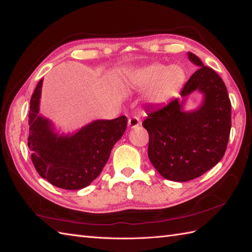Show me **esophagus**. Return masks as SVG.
I'll use <instances>...</instances> for the list:
<instances>
[{
    "label": "esophagus",
    "instance_id": "1",
    "mask_svg": "<svg viewBox=\"0 0 252 252\" xmlns=\"http://www.w3.org/2000/svg\"><path fill=\"white\" fill-rule=\"evenodd\" d=\"M127 125L130 127H136L140 125V120L137 116H133V117H131V118H128Z\"/></svg>",
    "mask_w": 252,
    "mask_h": 252
}]
</instances>
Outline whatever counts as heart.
<instances>
[{"label": "heart", "mask_w": 252, "mask_h": 252, "mask_svg": "<svg viewBox=\"0 0 252 252\" xmlns=\"http://www.w3.org/2000/svg\"><path fill=\"white\" fill-rule=\"evenodd\" d=\"M186 80V74L178 65L165 66L163 64H153L135 69L126 78V85L134 90H145L147 102L160 105L168 102L181 89Z\"/></svg>", "instance_id": "1"}]
</instances>
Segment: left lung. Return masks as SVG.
Masks as SVG:
<instances>
[{
    "mask_svg": "<svg viewBox=\"0 0 252 252\" xmlns=\"http://www.w3.org/2000/svg\"><path fill=\"white\" fill-rule=\"evenodd\" d=\"M189 60L200 66L192 74L178 98L147 113L143 126L148 131V157L165 179L189 181L200 177L223 158L231 131V101L226 87L213 68L188 52ZM198 90L203 104L193 112H184L188 96Z\"/></svg>",
    "mask_w": 252,
    "mask_h": 252,
    "instance_id": "8db88e82",
    "label": "left lung"
}]
</instances>
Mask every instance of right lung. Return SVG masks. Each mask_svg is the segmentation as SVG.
Instances as JSON below:
<instances>
[{
  "label": "right lung",
  "mask_w": 252,
  "mask_h": 252,
  "mask_svg": "<svg viewBox=\"0 0 252 252\" xmlns=\"http://www.w3.org/2000/svg\"><path fill=\"white\" fill-rule=\"evenodd\" d=\"M43 79L30 102L28 146L40 177L65 190L89 186L108 161L114 145L124 135L127 119L95 120L73 135H58L51 122L38 114Z\"/></svg>",
  "instance_id": "obj_1"
}]
</instances>
